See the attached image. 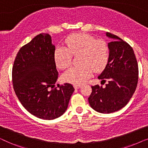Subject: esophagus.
I'll return each instance as SVG.
<instances>
[{
  "instance_id": "obj_1",
  "label": "esophagus",
  "mask_w": 148,
  "mask_h": 148,
  "mask_svg": "<svg viewBox=\"0 0 148 148\" xmlns=\"http://www.w3.org/2000/svg\"><path fill=\"white\" fill-rule=\"evenodd\" d=\"M73 86H74L75 89H79V88H80V87H81V85L74 84V85H73Z\"/></svg>"
}]
</instances>
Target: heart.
<instances>
[{
  "label": "heart",
  "instance_id": "heart-1",
  "mask_svg": "<svg viewBox=\"0 0 148 148\" xmlns=\"http://www.w3.org/2000/svg\"><path fill=\"white\" fill-rule=\"evenodd\" d=\"M65 47H57L54 57L56 65L60 69L70 66L72 54H81L79 62L82 64L72 66L62 75L64 82L81 85L86 82L94 70L102 69L108 59L109 50L106 42L96 40L94 36L85 33H75L69 36L64 41Z\"/></svg>",
  "mask_w": 148,
  "mask_h": 148
}]
</instances>
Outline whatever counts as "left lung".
Wrapping results in <instances>:
<instances>
[{"instance_id":"1","label":"left lung","mask_w":148,"mask_h":148,"mask_svg":"<svg viewBox=\"0 0 148 148\" xmlns=\"http://www.w3.org/2000/svg\"><path fill=\"white\" fill-rule=\"evenodd\" d=\"M109 56L104 69L98 77L108 83L105 88L92 87L88 98L90 106L100 113H112L123 108L134 94L138 82V64L133 48L126 42L109 32Z\"/></svg>"}]
</instances>
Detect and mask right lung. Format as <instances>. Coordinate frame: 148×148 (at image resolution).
I'll return each instance as SVG.
<instances>
[{
    "label": "right lung",
    "instance_id": "add662e5",
    "mask_svg": "<svg viewBox=\"0 0 148 148\" xmlns=\"http://www.w3.org/2000/svg\"><path fill=\"white\" fill-rule=\"evenodd\" d=\"M55 46L48 34H40L20 48L14 61L12 80L18 99L36 117L52 120L63 114L74 92L71 84L54 88L58 79Z\"/></svg>",
    "mask_w": 148,
    "mask_h": 148
}]
</instances>
